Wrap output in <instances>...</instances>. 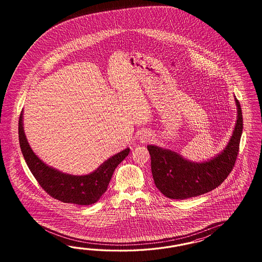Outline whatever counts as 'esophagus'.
<instances>
[{
	"label": "esophagus",
	"mask_w": 262,
	"mask_h": 262,
	"mask_svg": "<svg viewBox=\"0 0 262 262\" xmlns=\"http://www.w3.org/2000/svg\"><path fill=\"white\" fill-rule=\"evenodd\" d=\"M149 140H150V136L148 135H142V137H141V142L146 143L149 142Z\"/></svg>",
	"instance_id": "esophagus-1"
}]
</instances>
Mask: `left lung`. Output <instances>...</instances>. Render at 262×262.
Returning <instances> with one entry per match:
<instances>
[{"label":"left lung","mask_w":262,"mask_h":262,"mask_svg":"<svg viewBox=\"0 0 262 262\" xmlns=\"http://www.w3.org/2000/svg\"><path fill=\"white\" fill-rule=\"evenodd\" d=\"M237 121L230 142L222 154L203 163L190 162L180 155L157 146H147L151 156V174L155 184L167 198L183 200L213 190L228 178L237 159L243 117L240 103Z\"/></svg>","instance_id":"8db88e82"}]
</instances>
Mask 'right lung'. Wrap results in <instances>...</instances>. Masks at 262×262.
Returning a JSON list of instances; mask_svg holds the SVG:
<instances>
[{"mask_svg": "<svg viewBox=\"0 0 262 262\" xmlns=\"http://www.w3.org/2000/svg\"><path fill=\"white\" fill-rule=\"evenodd\" d=\"M22 117L23 114L21 112L18 124L21 151L29 169L44 191L52 198L63 203L88 206L98 202L107 189L114 170L128 156L129 149L127 148L107 159L91 174H64L47 166L32 151L25 136Z\"/></svg>", "mask_w": 262, "mask_h": 262, "instance_id": "obj_1", "label": "right lung"}]
</instances>
